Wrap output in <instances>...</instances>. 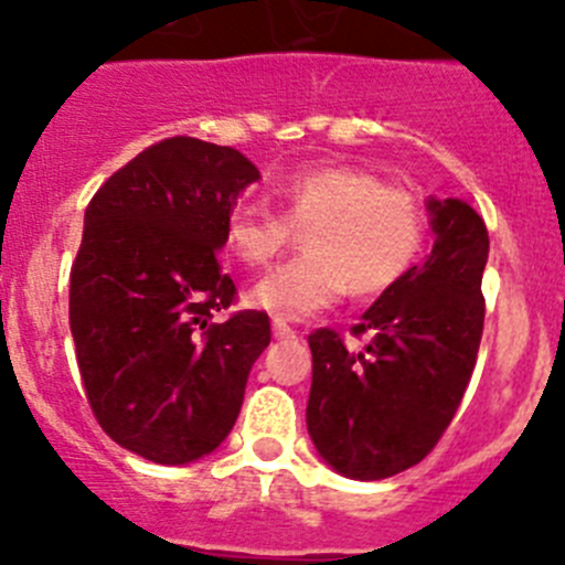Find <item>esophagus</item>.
Wrapping results in <instances>:
<instances>
[{"mask_svg":"<svg viewBox=\"0 0 565 565\" xmlns=\"http://www.w3.org/2000/svg\"><path fill=\"white\" fill-rule=\"evenodd\" d=\"M271 331H274V337H277V339H297V331H294L291 326H286L282 319H274Z\"/></svg>","mask_w":565,"mask_h":565,"instance_id":"esophagus-1","label":"esophagus"}]
</instances>
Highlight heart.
<instances>
[{
    "mask_svg": "<svg viewBox=\"0 0 565 565\" xmlns=\"http://www.w3.org/2000/svg\"><path fill=\"white\" fill-rule=\"evenodd\" d=\"M282 214L234 206L223 223L228 252L252 268L279 257L306 232L308 254L263 277L248 302L277 319H308L351 288L376 297L411 271L427 237V209L413 189L348 163L308 167L282 186Z\"/></svg>",
    "mask_w": 565,
    "mask_h": 565,
    "instance_id": "heart-1",
    "label": "heart"
}]
</instances>
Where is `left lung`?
Returning a JSON list of instances; mask_svg holds the SVG:
<instances>
[{"label":"left lung","instance_id":"left-lung-1","mask_svg":"<svg viewBox=\"0 0 565 565\" xmlns=\"http://www.w3.org/2000/svg\"><path fill=\"white\" fill-rule=\"evenodd\" d=\"M436 246L351 328L308 337L313 356L308 433L339 476L382 481L416 467L450 427L483 333L481 277L489 234L469 203L430 201Z\"/></svg>","mask_w":565,"mask_h":565}]
</instances>
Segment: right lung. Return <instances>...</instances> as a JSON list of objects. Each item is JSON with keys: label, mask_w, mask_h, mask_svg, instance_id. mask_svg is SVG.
<instances>
[{"label": "right lung", "mask_w": 565, "mask_h": 565, "mask_svg": "<svg viewBox=\"0 0 565 565\" xmlns=\"http://www.w3.org/2000/svg\"><path fill=\"white\" fill-rule=\"evenodd\" d=\"M259 178L232 147L174 135L109 174L84 212L70 268V331L89 411L124 450L189 463L237 422L248 371L271 342L263 311L232 308L223 223Z\"/></svg>", "instance_id": "add662e5"}]
</instances>
